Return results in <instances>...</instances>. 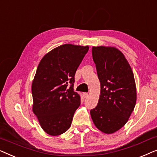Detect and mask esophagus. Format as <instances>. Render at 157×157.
<instances>
[{"mask_svg":"<svg viewBox=\"0 0 157 157\" xmlns=\"http://www.w3.org/2000/svg\"><path fill=\"white\" fill-rule=\"evenodd\" d=\"M83 97H84V98H87L88 96H89V94H88V93H83Z\"/></svg>","mask_w":157,"mask_h":157,"instance_id":"obj_1","label":"esophagus"}]
</instances>
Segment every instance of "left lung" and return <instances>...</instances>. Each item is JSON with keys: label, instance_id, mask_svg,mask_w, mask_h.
I'll return each instance as SVG.
<instances>
[{"label": "left lung", "instance_id": "8db88e82", "mask_svg": "<svg viewBox=\"0 0 157 157\" xmlns=\"http://www.w3.org/2000/svg\"><path fill=\"white\" fill-rule=\"evenodd\" d=\"M101 91L97 106L90 111L96 127L113 134L128 121L136 102L132 69L123 53L116 47L93 46Z\"/></svg>", "mask_w": 157, "mask_h": 157}]
</instances>
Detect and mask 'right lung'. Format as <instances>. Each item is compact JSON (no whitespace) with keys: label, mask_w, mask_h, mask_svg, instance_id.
<instances>
[{"label":"right lung","mask_w":157,"mask_h":157,"mask_svg":"<svg viewBox=\"0 0 157 157\" xmlns=\"http://www.w3.org/2000/svg\"><path fill=\"white\" fill-rule=\"evenodd\" d=\"M89 48L61 45L47 53L38 64L31 86L32 110L51 136H59L70 128L80 106L81 96L74 91V76Z\"/></svg>","instance_id":"right-lung-1"}]
</instances>
